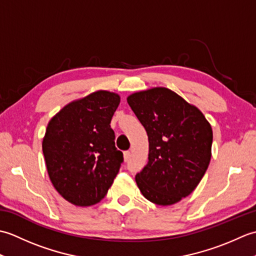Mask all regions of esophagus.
Wrapping results in <instances>:
<instances>
[{
	"label": "esophagus",
	"instance_id": "34e87169",
	"mask_svg": "<svg viewBox=\"0 0 256 256\" xmlns=\"http://www.w3.org/2000/svg\"><path fill=\"white\" fill-rule=\"evenodd\" d=\"M130 157H131V152L130 150H125L124 152V160L128 162L130 160Z\"/></svg>",
	"mask_w": 256,
	"mask_h": 256
}]
</instances>
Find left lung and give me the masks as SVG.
Returning <instances> with one entry per match:
<instances>
[{"label":"left lung","mask_w":256,"mask_h":256,"mask_svg":"<svg viewBox=\"0 0 256 256\" xmlns=\"http://www.w3.org/2000/svg\"><path fill=\"white\" fill-rule=\"evenodd\" d=\"M128 103L148 136V162L135 176L144 197L170 206L187 197L211 158L212 130L204 114L167 88L140 91Z\"/></svg>","instance_id":"left-lung-1"}]
</instances>
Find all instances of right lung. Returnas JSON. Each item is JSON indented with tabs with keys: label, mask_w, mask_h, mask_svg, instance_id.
<instances>
[{
	"label": "right lung",
	"mask_w": 256,
	"mask_h": 256,
	"mask_svg": "<svg viewBox=\"0 0 256 256\" xmlns=\"http://www.w3.org/2000/svg\"><path fill=\"white\" fill-rule=\"evenodd\" d=\"M118 104V94L96 91L69 103L47 125L42 153L48 175L72 204H98L118 175L124 158L110 123Z\"/></svg>",
	"instance_id": "obj_1"
}]
</instances>
